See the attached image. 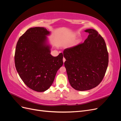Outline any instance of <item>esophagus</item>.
Masks as SVG:
<instances>
[{
	"mask_svg": "<svg viewBox=\"0 0 121 121\" xmlns=\"http://www.w3.org/2000/svg\"><path fill=\"white\" fill-rule=\"evenodd\" d=\"M65 59L64 57V58H63V62H64H64H65Z\"/></svg>",
	"mask_w": 121,
	"mask_h": 121,
	"instance_id": "obj_1",
	"label": "esophagus"
}]
</instances>
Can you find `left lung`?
I'll return each instance as SVG.
<instances>
[{"mask_svg":"<svg viewBox=\"0 0 121 121\" xmlns=\"http://www.w3.org/2000/svg\"><path fill=\"white\" fill-rule=\"evenodd\" d=\"M84 31L89 35L83 43L63 52L69 83L78 91L90 90L98 86L104 77L108 63L103 38L94 29Z\"/></svg>","mask_w":121,"mask_h":121,"instance_id":"1","label":"left lung"}]
</instances>
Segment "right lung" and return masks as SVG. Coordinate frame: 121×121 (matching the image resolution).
<instances>
[{"mask_svg":"<svg viewBox=\"0 0 121 121\" xmlns=\"http://www.w3.org/2000/svg\"><path fill=\"white\" fill-rule=\"evenodd\" d=\"M50 32L44 27L31 28L17 42L14 63L17 71L30 89L44 92L52 85L56 72L63 65V54H50L52 46L47 36Z\"/></svg>","mask_w":121,"mask_h":121,"instance_id":"obj_1","label":"right lung"}]
</instances>
